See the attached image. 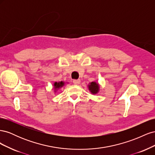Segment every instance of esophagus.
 Masks as SVG:
<instances>
[{
  "instance_id": "esophagus-1",
  "label": "esophagus",
  "mask_w": 155,
  "mask_h": 155,
  "mask_svg": "<svg viewBox=\"0 0 155 155\" xmlns=\"http://www.w3.org/2000/svg\"><path fill=\"white\" fill-rule=\"evenodd\" d=\"M80 83H81L80 79H74V80H73V83L75 84V85H79Z\"/></svg>"
}]
</instances>
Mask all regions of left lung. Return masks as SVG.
I'll return each instance as SVG.
<instances>
[{
	"label": "left lung",
	"instance_id": "8db88e82",
	"mask_svg": "<svg viewBox=\"0 0 155 155\" xmlns=\"http://www.w3.org/2000/svg\"><path fill=\"white\" fill-rule=\"evenodd\" d=\"M88 90L92 94H96L100 91V85L96 81H92L88 85Z\"/></svg>",
	"mask_w": 155,
	"mask_h": 155
}]
</instances>
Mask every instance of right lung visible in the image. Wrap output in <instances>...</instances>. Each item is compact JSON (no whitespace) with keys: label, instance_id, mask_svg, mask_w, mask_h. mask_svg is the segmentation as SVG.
<instances>
[{"label":"right lung","instance_id":"1","mask_svg":"<svg viewBox=\"0 0 155 155\" xmlns=\"http://www.w3.org/2000/svg\"><path fill=\"white\" fill-rule=\"evenodd\" d=\"M64 85V81H59V82H55L54 83V92H55L59 88L63 87Z\"/></svg>","mask_w":155,"mask_h":155}]
</instances>
